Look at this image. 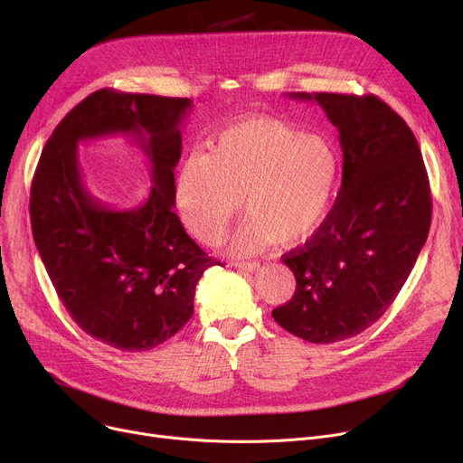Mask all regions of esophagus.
I'll use <instances>...</instances> for the list:
<instances>
[{
    "mask_svg": "<svg viewBox=\"0 0 463 463\" xmlns=\"http://www.w3.org/2000/svg\"><path fill=\"white\" fill-rule=\"evenodd\" d=\"M234 266L238 270H248V272H255L260 269V264L257 260H246V262H234Z\"/></svg>",
    "mask_w": 463,
    "mask_h": 463,
    "instance_id": "esophagus-1",
    "label": "esophagus"
}]
</instances>
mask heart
Masks as SVG:
<instances>
[{"label":"heart","instance_id":"heart-1","mask_svg":"<svg viewBox=\"0 0 463 463\" xmlns=\"http://www.w3.org/2000/svg\"><path fill=\"white\" fill-rule=\"evenodd\" d=\"M335 178V157L317 137L274 118H248L219 133L208 154L185 157L175 176L176 208L206 246L222 240L240 210L248 222L231 241L246 255L276 240L295 244L319 225Z\"/></svg>","mask_w":463,"mask_h":463}]
</instances>
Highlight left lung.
<instances>
[{
	"label": "left lung",
	"mask_w": 463,
	"mask_h": 463,
	"mask_svg": "<svg viewBox=\"0 0 463 463\" xmlns=\"http://www.w3.org/2000/svg\"><path fill=\"white\" fill-rule=\"evenodd\" d=\"M290 97L317 101L337 128L344 178L321 227L281 257L297 290L272 317L309 344H334L396 300L428 238L430 180L415 135L377 95Z\"/></svg>",
	"instance_id": "8db88e82"
}]
</instances>
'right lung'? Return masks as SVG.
<instances>
[{
  "mask_svg": "<svg viewBox=\"0 0 463 463\" xmlns=\"http://www.w3.org/2000/svg\"><path fill=\"white\" fill-rule=\"evenodd\" d=\"M185 97L103 88L72 109L37 163L30 217L35 246L56 293L86 334L119 351H148L193 315L194 287L210 266L175 213V168L182 156ZM131 134L153 168L140 207L112 211L83 187L76 144Z\"/></svg>",
  "mask_w": 463,
  "mask_h": 463,
  "instance_id": "obj_1",
  "label": "right lung"
}]
</instances>
